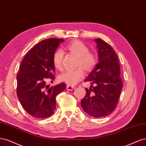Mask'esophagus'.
<instances>
[{"label":"esophagus","mask_w":146,"mask_h":146,"mask_svg":"<svg viewBox=\"0 0 146 146\" xmlns=\"http://www.w3.org/2000/svg\"><path fill=\"white\" fill-rule=\"evenodd\" d=\"M75 88V86H70V85H67V89L68 90H72L73 89Z\"/></svg>","instance_id":"esophagus-1"}]
</instances>
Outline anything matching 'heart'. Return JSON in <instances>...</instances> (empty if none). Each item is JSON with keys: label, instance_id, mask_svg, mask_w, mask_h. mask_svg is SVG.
I'll use <instances>...</instances> for the list:
<instances>
[{"label": "heart", "instance_id": "1", "mask_svg": "<svg viewBox=\"0 0 146 146\" xmlns=\"http://www.w3.org/2000/svg\"><path fill=\"white\" fill-rule=\"evenodd\" d=\"M66 48L70 53L77 56V65L79 67L74 70L65 72L60 75L59 78L60 81L73 86L84 78V69L87 72H90L95 68L97 64V56L95 53L88 51V46L79 40H73L70 42L67 45ZM63 58L62 50H58L54 53L53 62L56 69L62 70Z\"/></svg>", "mask_w": 146, "mask_h": 146}]
</instances>
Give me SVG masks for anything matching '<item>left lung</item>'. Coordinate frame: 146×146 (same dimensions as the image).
<instances>
[{
	"instance_id": "left-lung-1",
	"label": "left lung",
	"mask_w": 146,
	"mask_h": 146,
	"mask_svg": "<svg viewBox=\"0 0 146 146\" xmlns=\"http://www.w3.org/2000/svg\"><path fill=\"white\" fill-rule=\"evenodd\" d=\"M99 62L85 82H90V89L86 88V95L81 104L87 114L92 117H104L114 111L123 88L120 77L118 58L111 46L103 40L95 39Z\"/></svg>"
}]
</instances>
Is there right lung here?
Masks as SVG:
<instances>
[{
    "instance_id": "obj_1",
    "label": "right lung",
    "mask_w": 146,
    "mask_h": 146,
    "mask_svg": "<svg viewBox=\"0 0 146 146\" xmlns=\"http://www.w3.org/2000/svg\"><path fill=\"white\" fill-rule=\"evenodd\" d=\"M63 39L42 40L27 53L17 74V95L22 106L30 115L46 118L56 109V97L64 91L65 83L50 87L54 79L53 56Z\"/></svg>"
}]
</instances>
